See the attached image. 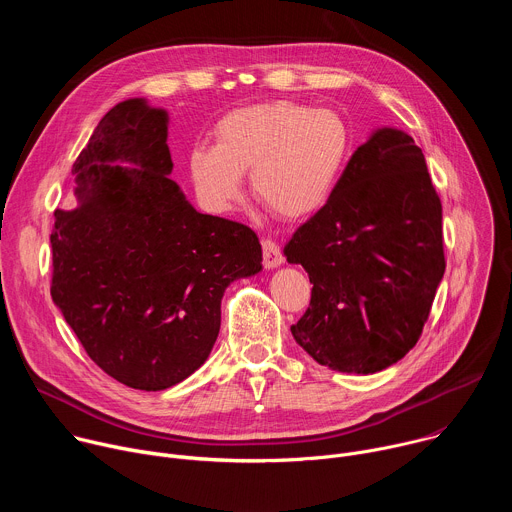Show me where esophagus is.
Returning a JSON list of instances; mask_svg holds the SVG:
<instances>
[{"mask_svg":"<svg viewBox=\"0 0 512 512\" xmlns=\"http://www.w3.org/2000/svg\"><path fill=\"white\" fill-rule=\"evenodd\" d=\"M261 247H263V265L267 269H275L283 263V255L279 251V245L271 239H263L261 241Z\"/></svg>","mask_w":512,"mask_h":512,"instance_id":"obj_1","label":"esophagus"}]
</instances>
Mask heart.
Masks as SVG:
<instances>
[{
  "instance_id": "b5f03b06",
  "label": "heart",
  "mask_w": 512,
  "mask_h": 512,
  "mask_svg": "<svg viewBox=\"0 0 512 512\" xmlns=\"http://www.w3.org/2000/svg\"><path fill=\"white\" fill-rule=\"evenodd\" d=\"M350 127L330 109L275 101L243 107L216 125V145H198L188 174L200 204L231 212L251 172L255 196L277 214L298 221L332 198L350 154Z\"/></svg>"
}]
</instances>
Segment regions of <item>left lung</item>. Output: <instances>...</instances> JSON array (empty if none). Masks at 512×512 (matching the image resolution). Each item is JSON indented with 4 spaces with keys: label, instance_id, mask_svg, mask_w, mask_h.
Returning <instances> with one entry per match:
<instances>
[{
    "label": "left lung",
    "instance_id": "8db88e82",
    "mask_svg": "<svg viewBox=\"0 0 512 512\" xmlns=\"http://www.w3.org/2000/svg\"><path fill=\"white\" fill-rule=\"evenodd\" d=\"M283 255L314 283L291 334L316 362L354 375L399 362L417 344L446 271L442 202L413 137L375 129Z\"/></svg>",
    "mask_w": 512,
    "mask_h": 512
}]
</instances>
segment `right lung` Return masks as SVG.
I'll use <instances>...</instances> for the list:
<instances>
[{
    "label": "right lung",
    "instance_id": "add662e5",
    "mask_svg": "<svg viewBox=\"0 0 512 512\" xmlns=\"http://www.w3.org/2000/svg\"><path fill=\"white\" fill-rule=\"evenodd\" d=\"M166 141V109L117 103L72 166L79 206L58 208L50 235L54 304L97 367L139 391L198 371L225 289L263 269L249 227L186 200Z\"/></svg>",
    "mask_w": 512,
    "mask_h": 512
}]
</instances>
